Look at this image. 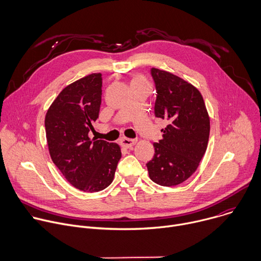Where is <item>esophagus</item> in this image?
<instances>
[{
	"instance_id": "34e87169",
	"label": "esophagus",
	"mask_w": 261,
	"mask_h": 261,
	"mask_svg": "<svg viewBox=\"0 0 261 261\" xmlns=\"http://www.w3.org/2000/svg\"><path fill=\"white\" fill-rule=\"evenodd\" d=\"M136 143V140L135 139H130V138H126V137H123L121 138V144L125 147H131L133 146L134 144Z\"/></svg>"
}]
</instances>
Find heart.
Listing matches in <instances>:
<instances>
[{
  "instance_id": "heart-1",
  "label": "heart",
  "mask_w": 261,
  "mask_h": 261,
  "mask_svg": "<svg viewBox=\"0 0 261 261\" xmlns=\"http://www.w3.org/2000/svg\"><path fill=\"white\" fill-rule=\"evenodd\" d=\"M133 82H143V80L140 77H136L135 80H133Z\"/></svg>"
}]
</instances>
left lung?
<instances>
[{
    "label": "left lung",
    "mask_w": 261,
    "mask_h": 261,
    "mask_svg": "<svg viewBox=\"0 0 261 261\" xmlns=\"http://www.w3.org/2000/svg\"><path fill=\"white\" fill-rule=\"evenodd\" d=\"M157 97L155 116L165 120L162 139L146 163L150 178L170 187L188 179L197 169L208 142L210 118L200 92L164 70L151 69Z\"/></svg>",
    "instance_id": "obj_1"
}]
</instances>
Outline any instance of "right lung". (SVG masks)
<instances>
[{
	"label": "right lung",
	"instance_id": "1",
	"mask_svg": "<svg viewBox=\"0 0 261 261\" xmlns=\"http://www.w3.org/2000/svg\"><path fill=\"white\" fill-rule=\"evenodd\" d=\"M101 95L102 74H90L67 86L45 116L53 162L72 186L90 193L108 187L122 157L117 143L89 137L99 117Z\"/></svg>",
	"mask_w": 261,
	"mask_h": 261
}]
</instances>
